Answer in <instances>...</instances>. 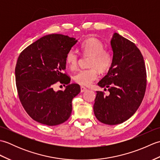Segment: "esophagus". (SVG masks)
Here are the masks:
<instances>
[{
    "label": "esophagus",
    "mask_w": 160,
    "mask_h": 160,
    "mask_svg": "<svg viewBox=\"0 0 160 160\" xmlns=\"http://www.w3.org/2000/svg\"><path fill=\"white\" fill-rule=\"evenodd\" d=\"M87 91V88L84 87H80V91H81V93H84V92H85V91Z\"/></svg>",
    "instance_id": "obj_1"
}]
</instances>
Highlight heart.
<instances>
[{
  "instance_id": "heart-1",
  "label": "heart",
  "mask_w": 160,
  "mask_h": 160,
  "mask_svg": "<svg viewBox=\"0 0 160 160\" xmlns=\"http://www.w3.org/2000/svg\"><path fill=\"white\" fill-rule=\"evenodd\" d=\"M80 52L84 56L89 57L88 68L78 71L74 74V82L83 87H89L98 76V70L104 72L109 69L113 57L108 50L104 49L103 42L97 38H90L81 44ZM67 66L71 70L76 69L79 63V56L74 50L71 49L65 57Z\"/></svg>"
}]
</instances>
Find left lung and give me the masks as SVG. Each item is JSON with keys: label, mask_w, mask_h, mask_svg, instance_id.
Here are the masks:
<instances>
[{"label": "left lung", "mask_w": 160, "mask_h": 160, "mask_svg": "<svg viewBox=\"0 0 160 160\" xmlns=\"http://www.w3.org/2000/svg\"><path fill=\"white\" fill-rule=\"evenodd\" d=\"M111 45L113 62L98 82L108 88L110 94L97 91L93 111L102 123L115 125L127 120L140 106L147 88V71L143 56L135 43L115 33Z\"/></svg>", "instance_id": "obj_1"}]
</instances>
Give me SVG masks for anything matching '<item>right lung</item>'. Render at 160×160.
I'll use <instances>...</instances> for the list:
<instances>
[{
  "label": "right lung",
  "mask_w": 160,
  "mask_h": 160,
  "mask_svg": "<svg viewBox=\"0 0 160 160\" xmlns=\"http://www.w3.org/2000/svg\"><path fill=\"white\" fill-rule=\"evenodd\" d=\"M76 42L67 36L47 35L26 47L18 58L15 76L19 100L27 113L40 124L58 125L71 114V102L80 87L69 84L65 57ZM57 82L67 84L66 90L54 91Z\"/></svg>",
  "instance_id": "add662e5"
}]
</instances>
